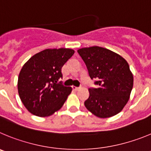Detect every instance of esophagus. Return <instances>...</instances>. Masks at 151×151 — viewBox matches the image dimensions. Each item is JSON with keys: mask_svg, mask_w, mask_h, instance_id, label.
<instances>
[{"mask_svg": "<svg viewBox=\"0 0 151 151\" xmlns=\"http://www.w3.org/2000/svg\"><path fill=\"white\" fill-rule=\"evenodd\" d=\"M72 89H74V90L77 91V90H79V89H80V87H76V86H72Z\"/></svg>", "mask_w": 151, "mask_h": 151, "instance_id": "esophagus-1", "label": "esophagus"}]
</instances>
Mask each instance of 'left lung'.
Listing matches in <instances>:
<instances>
[{
    "label": "left lung",
    "mask_w": 151,
    "mask_h": 151,
    "mask_svg": "<svg viewBox=\"0 0 151 151\" xmlns=\"http://www.w3.org/2000/svg\"><path fill=\"white\" fill-rule=\"evenodd\" d=\"M96 88H89L86 108L100 118L114 116L129 99L133 76L126 60L108 49L91 47L77 50Z\"/></svg>",
    "instance_id": "8db88e82"
}]
</instances>
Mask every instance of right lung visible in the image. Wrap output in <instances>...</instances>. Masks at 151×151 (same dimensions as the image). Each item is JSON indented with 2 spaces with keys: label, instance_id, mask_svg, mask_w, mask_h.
I'll use <instances>...</instances> for the list:
<instances>
[{
  "label": "right lung",
  "instance_id": "1",
  "mask_svg": "<svg viewBox=\"0 0 151 151\" xmlns=\"http://www.w3.org/2000/svg\"><path fill=\"white\" fill-rule=\"evenodd\" d=\"M70 49H47L29 59L18 78V92L30 113L48 116L60 109L72 89L62 85V68L72 56Z\"/></svg>",
  "mask_w": 151,
  "mask_h": 151
}]
</instances>
